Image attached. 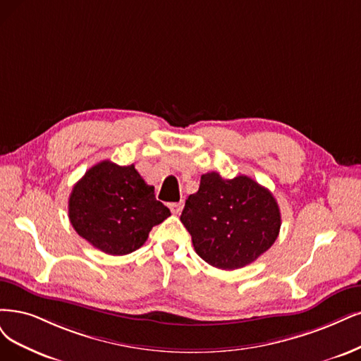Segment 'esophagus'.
<instances>
[{"instance_id": "34e87169", "label": "esophagus", "mask_w": 361, "mask_h": 361, "mask_svg": "<svg viewBox=\"0 0 361 361\" xmlns=\"http://www.w3.org/2000/svg\"><path fill=\"white\" fill-rule=\"evenodd\" d=\"M183 207H184V202L180 201V202H176V204H169V208L172 211V214H180V212L183 211Z\"/></svg>"}]
</instances>
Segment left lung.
<instances>
[{
	"instance_id": "left-lung-1",
	"label": "left lung",
	"mask_w": 361,
	"mask_h": 361,
	"mask_svg": "<svg viewBox=\"0 0 361 361\" xmlns=\"http://www.w3.org/2000/svg\"><path fill=\"white\" fill-rule=\"evenodd\" d=\"M180 220L197 256L224 271L255 262L281 228V212L268 189L247 176L224 180L219 172L204 173Z\"/></svg>"
}]
</instances>
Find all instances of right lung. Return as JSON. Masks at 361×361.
<instances>
[{
	"instance_id": "right-lung-1",
	"label": "right lung",
	"mask_w": 361,
	"mask_h": 361,
	"mask_svg": "<svg viewBox=\"0 0 361 361\" xmlns=\"http://www.w3.org/2000/svg\"><path fill=\"white\" fill-rule=\"evenodd\" d=\"M171 216L156 201L133 165L118 166L110 160L92 166L73 188L68 217L75 232L89 244L111 256L138 250L153 226Z\"/></svg>"
}]
</instances>
